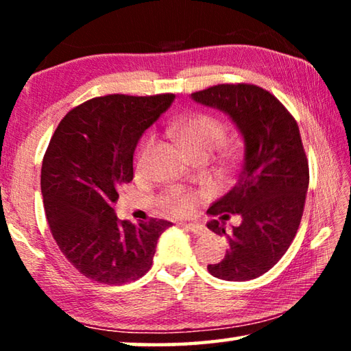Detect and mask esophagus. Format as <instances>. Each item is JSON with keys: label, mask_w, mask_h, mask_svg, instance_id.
I'll return each mask as SVG.
<instances>
[{"label": "esophagus", "mask_w": 351, "mask_h": 351, "mask_svg": "<svg viewBox=\"0 0 351 351\" xmlns=\"http://www.w3.org/2000/svg\"><path fill=\"white\" fill-rule=\"evenodd\" d=\"M182 226L187 230H190V232L195 234V235H201V234L206 232V228H204L203 224H199V223H182Z\"/></svg>", "instance_id": "1"}]
</instances>
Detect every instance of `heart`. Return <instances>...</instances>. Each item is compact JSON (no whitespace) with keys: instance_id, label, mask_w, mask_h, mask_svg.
<instances>
[{"instance_id":"obj_1","label":"heart","mask_w":351,"mask_h":351,"mask_svg":"<svg viewBox=\"0 0 351 351\" xmlns=\"http://www.w3.org/2000/svg\"><path fill=\"white\" fill-rule=\"evenodd\" d=\"M167 133L173 136L197 159L207 158L221 145L217 161L228 170L237 167L241 159V145L237 141L223 142L228 133L224 122L209 112H195V114L178 119L170 123ZM152 147L153 138H148L141 147L139 165H144ZM161 206L170 213L186 215L192 210L193 195L182 187H171L161 197Z\"/></svg>"}]
</instances>
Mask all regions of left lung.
Returning <instances> with one entry per match:
<instances>
[{
  "instance_id": "obj_1",
  "label": "left lung",
  "mask_w": 351,
  "mask_h": 351,
  "mask_svg": "<svg viewBox=\"0 0 351 351\" xmlns=\"http://www.w3.org/2000/svg\"><path fill=\"white\" fill-rule=\"evenodd\" d=\"M192 97L228 112L245 139L239 181L207 210L221 219L239 213L241 224L230 234L217 219L207 224L229 245L207 269L223 280H251L283 257L304 215L310 169L299 125L280 100L252 83H221Z\"/></svg>"
}]
</instances>
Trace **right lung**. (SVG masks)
I'll return each mask as SVG.
<instances>
[{"mask_svg": "<svg viewBox=\"0 0 351 351\" xmlns=\"http://www.w3.org/2000/svg\"><path fill=\"white\" fill-rule=\"evenodd\" d=\"M173 94H108L75 106L52 134L41 165V193L57 246L86 278L104 285L138 280L152 268L159 235L171 226L114 215L119 189L133 181L142 133Z\"/></svg>", "mask_w": 351, "mask_h": 351, "instance_id": "add662e5", "label": "right lung"}]
</instances>
